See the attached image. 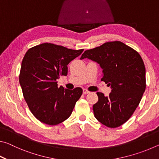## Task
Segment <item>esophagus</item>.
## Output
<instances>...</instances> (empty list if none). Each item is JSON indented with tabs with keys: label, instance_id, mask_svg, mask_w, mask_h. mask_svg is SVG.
Returning a JSON list of instances; mask_svg holds the SVG:
<instances>
[{
	"label": "esophagus",
	"instance_id": "esophagus-1",
	"mask_svg": "<svg viewBox=\"0 0 159 159\" xmlns=\"http://www.w3.org/2000/svg\"><path fill=\"white\" fill-rule=\"evenodd\" d=\"M83 94H84V95H86V94L90 93L89 91H88V90H86V89H83Z\"/></svg>",
	"mask_w": 159,
	"mask_h": 159
}]
</instances>
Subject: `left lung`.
Returning a JSON list of instances; mask_svg holds the SVG:
<instances>
[{
	"mask_svg": "<svg viewBox=\"0 0 159 159\" xmlns=\"http://www.w3.org/2000/svg\"><path fill=\"white\" fill-rule=\"evenodd\" d=\"M96 61L102 69L101 80L111 86L108 97L98 92L95 117L109 128L119 127L133 114L146 88V71L139 54L120 41L107 42L85 50L80 60Z\"/></svg>",
	"mask_w": 159,
	"mask_h": 159,
	"instance_id": "1",
	"label": "left lung"
}]
</instances>
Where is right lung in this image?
<instances>
[{
    "label": "right lung",
    "mask_w": 159,
    "mask_h": 159,
    "mask_svg": "<svg viewBox=\"0 0 159 159\" xmlns=\"http://www.w3.org/2000/svg\"><path fill=\"white\" fill-rule=\"evenodd\" d=\"M83 51L45 43L26 52L19 79L29 109L41 122L55 125L71 116L83 90L58 87L57 80L66 76L67 65Z\"/></svg>",
    "instance_id": "1"
}]
</instances>
